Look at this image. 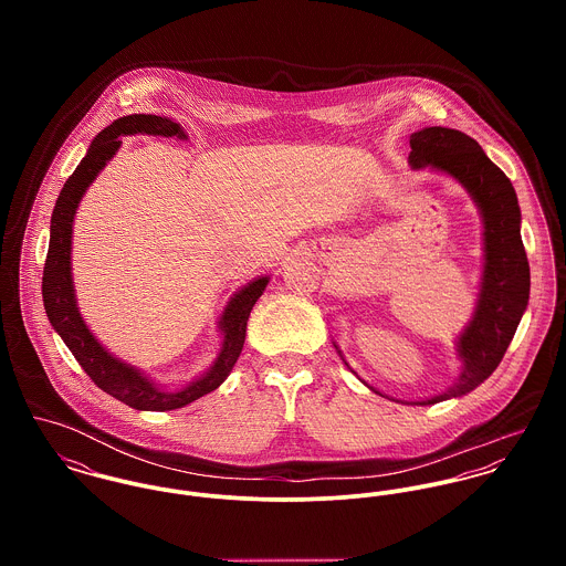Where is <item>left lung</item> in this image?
<instances>
[{"label": "left lung", "instance_id": "left-lung-1", "mask_svg": "<svg viewBox=\"0 0 566 566\" xmlns=\"http://www.w3.org/2000/svg\"><path fill=\"white\" fill-rule=\"evenodd\" d=\"M409 146L413 169L431 167L453 176L473 196L484 220L482 290L473 321L458 337L462 373L447 392L416 403L433 405L469 395L501 364L530 301V263L521 240L516 191L475 139L431 126L413 133Z\"/></svg>", "mask_w": 566, "mask_h": 566}]
</instances>
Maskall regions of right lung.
Returning <instances> with one entry per match:
<instances>
[{
  "instance_id": "add662e5",
  "label": "right lung",
  "mask_w": 566,
  "mask_h": 566,
  "mask_svg": "<svg viewBox=\"0 0 566 566\" xmlns=\"http://www.w3.org/2000/svg\"><path fill=\"white\" fill-rule=\"evenodd\" d=\"M161 135V137H178L187 139L180 124L159 117V115H126L115 119L106 126L88 146L86 157L67 178L61 196L56 200L50 227V248L43 268V305L48 318L56 333L63 337L72 355L78 359L82 370L91 377V381L104 390L106 395L115 397L122 403L130 405L135 409L146 411H167L178 409L185 405L193 403L196 399L213 392L233 370L245 339V323L256 303L263 294L270 276H259L242 287L227 305L220 328L224 335L222 348L213 366L191 381L189 386L171 392L163 390L155 381L144 377L137 368L124 364L122 359L113 357L88 331L82 321L74 281H72V231H74V216L81 205L86 187L95 180L99 169L113 159V155L122 146V137L126 135Z\"/></svg>"
}]
</instances>
